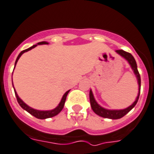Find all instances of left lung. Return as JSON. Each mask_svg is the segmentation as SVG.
<instances>
[{"label":"left lung","mask_w":154,"mask_h":154,"mask_svg":"<svg viewBox=\"0 0 154 154\" xmlns=\"http://www.w3.org/2000/svg\"><path fill=\"white\" fill-rule=\"evenodd\" d=\"M116 52L118 54H119L121 57H122L123 58H125V59L127 60L130 66H131L132 70L134 71V73L135 74L137 81H138V93L137 97H136V100H134V102L131 105H130L129 107H127V108L120 110H110L101 107V106L97 103V100H95L93 93H92V90H90L89 99L92 111L97 114V115L101 116V117H103V118L111 119H120L122 118V117H123L125 115H127V114L136 105V103H137V102H138V98H139L140 90H141V77H140V74L138 71L137 63H136V61L135 59H134V57L132 56L131 54L128 53V52H126V51H122V50H118V51H116Z\"/></svg>","instance_id":"left-lung-1"}]
</instances>
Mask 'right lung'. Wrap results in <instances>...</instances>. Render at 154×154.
I'll use <instances>...</instances> for the list:
<instances>
[{"label":"right lung","instance_id":"1","mask_svg":"<svg viewBox=\"0 0 154 154\" xmlns=\"http://www.w3.org/2000/svg\"><path fill=\"white\" fill-rule=\"evenodd\" d=\"M48 43L49 42H45V41H43V42H38L37 44L33 45L32 47H29V48H27V49H26V50H23V51H21L20 53L19 54V55H18V57H17V58H16V62H15V66H16V63H17V62H18L19 58L20 57V56L22 55L23 53H25V52H27V51H31L32 49L35 48V47H37L38 45L48 44ZM14 69H15V67H14ZM12 86H13V83H12ZM13 88H14V87H13ZM69 91H70V90L67 91V92H66V93L63 95V97H62V100H61V101H60V103H58V105H57L55 108H54V109H52V110H48V111H40V110L34 109V108H32V107H29V106L27 105V104H26V103H25L24 102H23V101L22 100H21L20 97H19L18 94H17V92H16V89H15V88H14L15 95H16V99H17V101H18L19 104L20 105V107H22L23 109H24L25 111H27L28 113H30L31 115H32L33 116H35V118L39 119H45L51 118V117H54V116H57V114H59L60 112H61V111L63 109V107H64V104H65V102H66V97H67V95H68V93Z\"/></svg>","mask_w":154,"mask_h":154}]
</instances>
